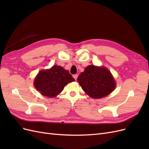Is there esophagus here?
<instances>
[{
    "instance_id": "esophagus-1",
    "label": "esophagus",
    "mask_w": 149,
    "mask_h": 149,
    "mask_svg": "<svg viewBox=\"0 0 149 149\" xmlns=\"http://www.w3.org/2000/svg\"><path fill=\"white\" fill-rule=\"evenodd\" d=\"M78 74H74L73 75V78L75 79V80H76V79H77V78H78Z\"/></svg>"
}]
</instances>
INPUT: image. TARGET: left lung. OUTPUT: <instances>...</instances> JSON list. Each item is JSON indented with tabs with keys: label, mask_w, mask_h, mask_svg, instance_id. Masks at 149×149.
<instances>
[{
	"label": "left lung",
	"mask_w": 149,
	"mask_h": 149,
	"mask_svg": "<svg viewBox=\"0 0 149 149\" xmlns=\"http://www.w3.org/2000/svg\"><path fill=\"white\" fill-rule=\"evenodd\" d=\"M77 80L83 91L94 99L109 95L116 86L111 72L103 66H88L79 75Z\"/></svg>",
	"instance_id": "left-lung-1"
}]
</instances>
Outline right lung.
I'll return each instance as SVG.
<instances>
[{
  "label": "right lung",
  "mask_w": 149,
  "mask_h": 149,
  "mask_svg": "<svg viewBox=\"0 0 149 149\" xmlns=\"http://www.w3.org/2000/svg\"><path fill=\"white\" fill-rule=\"evenodd\" d=\"M69 71L60 66L41 70L34 79V86L43 96L54 97L63 90L69 83L74 81Z\"/></svg>",
  "instance_id": "right-lung-1"
}]
</instances>
